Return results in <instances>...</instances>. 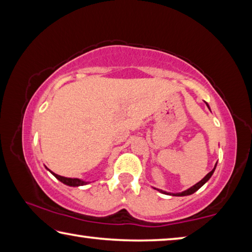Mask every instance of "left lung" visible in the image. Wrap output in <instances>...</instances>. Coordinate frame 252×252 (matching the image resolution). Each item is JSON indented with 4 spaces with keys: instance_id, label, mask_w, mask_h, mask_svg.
I'll use <instances>...</instances> for the list:
<instances>
[{
    "instance_id": "obj_1",
    "label": "left lung",
    "mask_w": 252,
    "mask_h": 252,
    "mask_svg": "<svg viewBox=\"0 0 252 252\" xmlns=\"http://www.w3.org/2000/svg\"><path fill=\"white\" fill-rule=\"evenodd\" d=\"M206 104H207V106L209 109H210V106H209V104L207 103L206 102ZM216 167H217V164L215 165V168H213L210 172H209L206 177H204L202 180H200L198 183H195L194 186H192L191 188H189V189H187V190H185V191H182V192H178V193H171V192H167V191H163V190H160V189H157V188H155L156 190H158V191H160L161 193H164V194H170V195H176V197H185V195H190V194H192V193H194L195 191L197 190H199L200 188H201L204 183H206L209 179L211 178V176L213 174V172H215V170H216Z\"/></svg>"
}]
</instances>
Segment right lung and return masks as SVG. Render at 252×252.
<instances>
[{"label": "right lung", "instance_id": "obj_1", "mask_svg": "<svg viewBox=\"0 0 252 252\" xmlns=\"http://www.w3.org/2000/svg\"><path fill=\"white\" fill-rule=\"evenodd\" d=\"M46 168V167H45ZM48 169V168H46ZM49 170V169H48ZM49 171L53 174V176L58 179L59 181H61L62 183H64V185L69 186V187H80V186H85L88 185V183H90V181H84L82 179H78V178H66V177H62V176H59V174L54 173L49 170Z\"/></svg>", "mask_w": 252, "mask_h": 252}]
</instances>
